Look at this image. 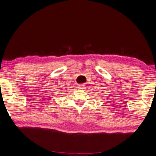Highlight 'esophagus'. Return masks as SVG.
Masks as SVG:
<instances>
[{
  "label": "esophagus",
  "mask_w": 156,
  "mask_h": 156,
  "mask_svg": "<svg viewBox=\"0 0 156 156\" xmlns=\"http://www.w3.org/2000/svg\"><path fill=\"white\" fill-rule=\"evenodd\" d=\"M84 86H85L84 84H78V88H80V89H84L85 88Z\"/></svg>",
  "instance_id": "esophagus-1"
}]
</instances>
